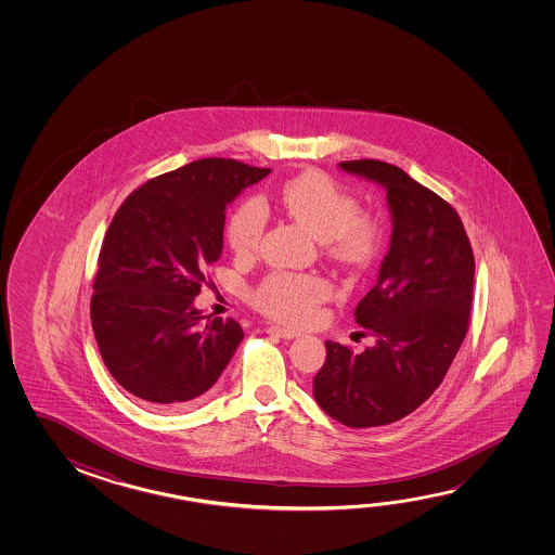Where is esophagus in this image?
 <instances>
[{
  "label": "esophagus",
  "mask_w": 555,
  "mask_h": 555,
  "mask_svg": "<svg viewBox=\"0 0 555 555\" xmlns=\"http://www.w3.org/2000/svg\"><path fill=\"white\" fill-rule=\"evenodd\" d=\"M267 333L269 335L281 336V338H298L301 335V331L298 328L292 327H281V325H271V327L267 328Z\"/></svg>",
  "instance_id": "34e87169"
}]
</instances>
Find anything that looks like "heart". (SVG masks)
<instances>
[{
  "instance_id": "heart-1",
  "label": "heart",
  "mask_w": 555,
  "mask_h": 555,
  "mask_svg": "<svg viewBox=\"0 0 555 555\" xmlns=\"http://www.w3.org/2000/svg\"><path fill=\"white\" fill-rule=\"evenodd\" d=\"M281 203L292 219L308 228L319 242H327L328 254L340 263L364 264L372 259L382 230L370 215H356L354 197L321 172H306L282 188ZM267 227L263 203H242L228 222V242L237 255L251 254ZM327 282L313 274H269L255 291L257 308L273 318L300 323L327 300Z\"/></svg>"
}]
</instances>
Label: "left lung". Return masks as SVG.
Listing matches in <instances>:
<instances>
[{
  "label": "left lung",
  "instance_id": "obj_1",
  "mask_svg": "<svg viewBox=\"0 0 555 555\" xmlns=\"http://www.w3.org/2000/svg\"><path fill=\"white\" fill-rule=\"evenodd\" d=\"M338 168L382 185L392 232L377 282L354 311L375 345L352 354L327 340L313 397L345 426H387L431 397L463 345L473 306V247L453 207L399 166L365 158Z\"/></svg>",
  "mask_w": 555,
  "mask_h": 555
}]
</instances>
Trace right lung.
Listing matches in <instances>:
<instances>
[{
	"label": "right lung",
	"mask_w": 555,
	"mask_h": 555,
	"mask_svg": "<svg viewBox=\"0 0 555 555\" xmlns=\"http://www.w3.org/2000/svg\"><path fill=\"white\" fill-rule=\"evenodd\" d=\"M271 168L203 158L143 183L102 242L92 331L112 377L155 410L193 406L244 338L193 306L224 246L227 205Z\"/></svg>",
	"instance_id": "1"
}]
</instances>
